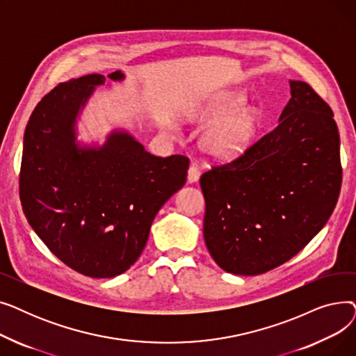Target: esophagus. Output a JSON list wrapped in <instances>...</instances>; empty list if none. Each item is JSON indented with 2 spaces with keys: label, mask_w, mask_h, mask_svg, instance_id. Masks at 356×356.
Here are the masks:
<instances>
[{
  "label": "esophagus",
  "mask_w": 356,
  "mask_h": 356,
  "mask_svg": "<svg viewBox=\"0 0 356 356\" xmlns=\"http://www.w3.org/2000/svg\"><path fill=\"white\" fill-rule=\"evenodd\" d=\"M200 177V170L196 165H191L189 172H188V181L189 183H196Z\"/></svg>",
  "instance_id": "esophagus-1"
}]
</instances>
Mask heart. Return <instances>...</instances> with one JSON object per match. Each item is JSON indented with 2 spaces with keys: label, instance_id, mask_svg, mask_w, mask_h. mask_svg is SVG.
<instances>
[{
  "label": "heart",
  "instance_id": "1",
  "mask_svg": "<svg viewBox=\"0 0 356 356\" xmlns=\"http://www.w3.org/2000/svg\"><path fill=\"white\" fill-rule=\"evenodd\" d=\"M242 93H232L212 102L202 112L203 121L212 124L203 137V147L215 160H232L244 154L252 144L261 122L259 112L245 106Z\"/></svg>",
  "mask_w": 356,
  "mask_h": 356
}]
</instances>
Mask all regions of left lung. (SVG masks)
Returning <instances> with one entry per match:
<instances>
[{"label": "left lung", "instance_id": "left-lung-1", "mask_svg": "<svg viewBox=\"0 0 356 356\" xmlns=\"http://www.w3.org/2000/svg\"><path fill=\"white\" fill-rule=\"evenodd\" d=\"M278 125L239 159L200 177L203 238L227 273L257 275L302 251L330 218L342 167L330 106L302 81Z\"/></svg>", "mask_w": 356, "mask_h": 356}]
</instances>
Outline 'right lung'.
<instances>
[{
    "mask_svg": "<svg viewBox=\"0 0 356 356\" xmlns=\"http://www.w3.org/2000/svg\"><path fill=\"white\" fill-rule=\"evenodd\" d=\"M111 81H124L121 70ZM105 83L99 73L59 83L37 104L23 141L20 199L33 231L60 261L92 278L125 273L163 204L183 188L189 160L157 157L125 129L102 145L78 141V120Z\"/></svg>",
    "mask_w": 356,
    "mask_h": 356,
    "instance_id": "1",
    "label": "right lung"
}]
</instances>
